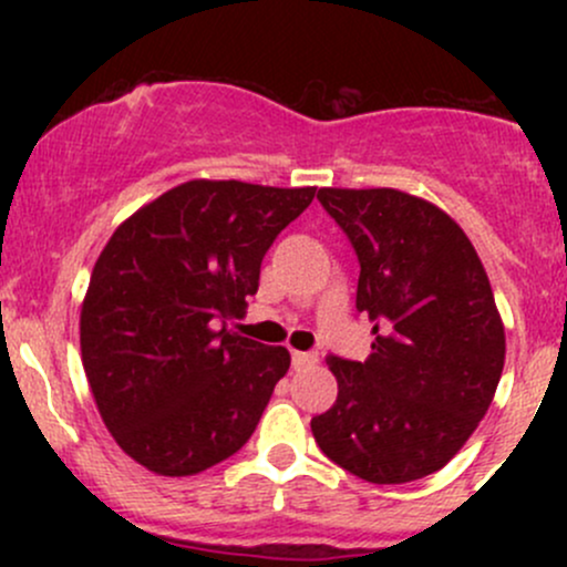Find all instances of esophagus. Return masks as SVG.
<instances>
[{"mask_svg": "<svg viewBox=\"0 0 567 567\" xmlns=\"http://www.w3.org/2000/svg\"><path fill=\"white\" fill-rule=\"evenodd\" d=\"M317 354L315 351H292V365L303 368V365H315Z\"/></svg>", "mask_w": 567, "mask_h": 567, "instance_id": "esophagus-1", "label": "esophagus"}]
</instances>
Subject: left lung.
Returning <instances> with one entry per match:
<instances>
[{"instance_id":"obj_1","label":"left lung","mask_w":567,"mask_h":567,"mask_svg":"<svg viewBox=\"0 0 567 567\" xmlns=\"http://www.w3.org/2000/svg\"><path fill=\"white\" fill-rule=\"evenodd\" d=\"M360 261L365 362L328 357L338 396L311 419L320 451L375 485L442 470L472 437L504 370V322L461 226L396 188H320Z\"/></svg>"}]
</instances>
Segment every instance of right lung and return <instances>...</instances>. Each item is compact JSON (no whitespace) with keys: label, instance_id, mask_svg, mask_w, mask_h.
I'll return each instance as SVG.
<instances>
[{"label":"right lung","instance_id":"right-lung-1","mask_svg":"<svg viewBox=\"0 0 567 567\" xmlns=\"http://www.w3.org/2000/svg\"><path fill=\"white\" fill-rule=\"evenodd\" d=\"M315 192L186 181L103 247L82 303V365L103 424L141 466L188 477L256 432L290 354L226 322L256 296L266 250Z\"/></svg>","mask_w":567,"mask_h":567}]
</instances>
